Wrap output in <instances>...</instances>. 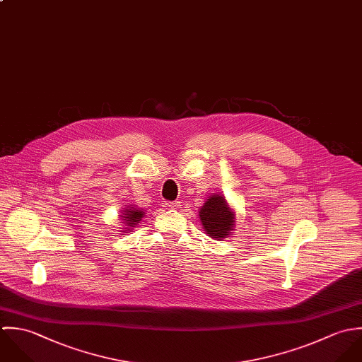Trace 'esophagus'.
<instances>
[{
	"label": "esophagus",
	"mask_w": 362,
	"mask_h": 362,
	"mask_svg": "<svg viewBox=\"0 0 362 362\" xmlns=\"http://www.w3.org/2000/svg\"><path fill=\"white\" fill-rule=\"evenodd\" d=\"M179 206H180L179 202H165L163 203V207H166V209H177Z\"/></svg>",
	"instance_id": "34e87169"
}]
</instances>
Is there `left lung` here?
I'll return each mask as SVG.
<instances>
[{"label": "left lung", "instance_id": "8db88e82", "mask_svg": "<svg viewBox=\"0 0 362 362\" xmlns=\"http://www.w3.org/2000/svg\"><path fill=\"white\" fill-rule=\"evenodd\" d=\"M199 216L209 236L221 240L230 233V228L235 222V216L228 209L225 199L218 194L207 199Z\"/></svg>", "mask_w": 362, "mask_h": 362}]
</instances>
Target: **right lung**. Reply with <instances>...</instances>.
<instances>
[{
    "mask_svg": "<svg viewBox=\"0 0 362 362\" xmlns=\"http://www.w3.org/2000/svg\"><path fill=\"white\" fill-rule=\"evenodd\" d=\"M143 216H144V213H143L141 210H136L134 207H132V209H127V210L124 211L123 218H126V219H124L126 225L132 226V225H136L139 221H141Z\"/></svg>",
    "mask_w": 362,
    "mask_h": 362,
    "instance_id": "right-lung-1",
    "label": "right lung"
}]
</instances>
